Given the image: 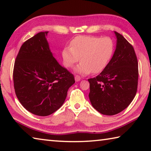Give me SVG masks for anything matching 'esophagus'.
<instances>
[{
	"instance_id": "obj_1",
	"label": "esophagus",
	"mask_w": 151,
	"mask_h": 151,
	"mask_svg": "<svg viewBox=\"0 0 151 151\" xmlns=\"http://www.w3.org/2000/svg\"><path fill=\"white\" fill-rule=\"evenodd\" d=\"M75 81H81V76H78V75H75Z\"/></svg>"
}]
</instances>
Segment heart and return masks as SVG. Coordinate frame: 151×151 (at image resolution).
Instances as JSON below:
<instances>
[{
    "mask_svg": "<svg viewBox=\"0 0 151 151\" xmlns=\"http://www.w3.org/2000/svg\"><path fill=\"white\" fill-rule=\"evenodd\" d=\"M113 50V42L109 37L78 36L72 40L70 46H66L63 49V63L66 67H72L81 57V63L76 67V72L82 75L91 72L97 74L108 65Z\"/></svg>",
    "mask_w": 151,
    "mask_h": 151,
    "instance_id": "obj_1",
    "label": "heart"
}]
</instances>
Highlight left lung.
<instances>
[{"label": "left lung", "instance_id": "8db88e82", "mask_svg": "<svg viewBox=\"0 0 151 151\" xmlns=\"http://www.w3.org/2000/svg\"><path fill=\"white\" fill-rule=\"evenodd\" d=\"M116 50L106 67L89 78L92 105L104 115H114L131 104L136 95L139 68L134 48L119 32Z\"/></svg>", "mask_w": 151, "mask_h": 151}]
</instances>
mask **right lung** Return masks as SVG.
Here are the masks:
<instances>
[{
    "label": "right lung",
    "instance_id": "add662e5",
    "mask_svg": "<svg viewBox=\"0 0 151 151\" xmlns=\"http://www.w3.org/2000/svg\"><path fill=\"white\" fill-rule=\"evenodd\" d=\"M40 32L22 45L14 61L15 94L28 111L38 116L52 114L63 105L74 75L60 66Z\"/></svg>",
    "mask_w": 151,
    "mask_h": 151
}]
</instances>
